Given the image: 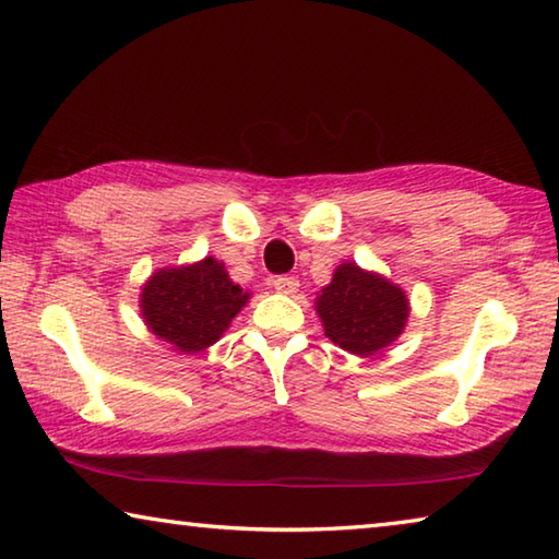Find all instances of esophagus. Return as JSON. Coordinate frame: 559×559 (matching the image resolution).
<instances>
[{
  "label": "esophagus",
  "mask_w": 559,
  "mask_h": 559,
  "mask_svg": "<svg viewBox=\"0 0 559 559\" xmlns=\"http://www.w3.org/2000/svg\"><path fill=\"white\" fill-rule=\"evenodd\" d=\"M298 278H293V276H276L273 278V288H276L278 293H283V296H293V293L298 290Z\"/></svg>",
  "instance_id": "34e87169"
}]
</instances>
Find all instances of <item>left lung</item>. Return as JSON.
Returning <instances> with one entry per match:
<instances>
[{"label":"left lung","instance_id":"obj_1","mask_svg":"<svg viewBox=\"0 0 559 559\" xmlns=\"http://www.w3.org/2000/svg\"><path fill=\"white\" fill-rule=\"evenodd\" d=\"M316 310L335 345L367 357L404 333L409 300L380 273L362 271L357 263H340L333 281L320 290Z\"/></svg>","mask_w":559,"mask_h":559}]
</instances>
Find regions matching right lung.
Segmentation results:
<instances>
[{"instance_id":"add662e5","label":"right lung","mask_w":559,"mask_h":559,"mask_svg":"<svg viewBox=\"0 0 559 559\" xmlns=\"http://www.w3.org/2000/svg\"><path fill=\"white\" fill-rule=\"evenodd\" d=\"M249 293L229 278L224 263L212 257L189 266L159 269L140 296L150 333L179 353H202L224 335Z\"/></svg>"}]
</instances>
